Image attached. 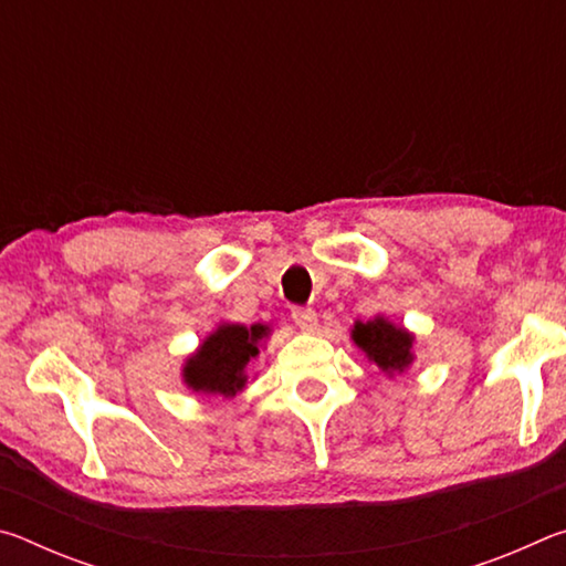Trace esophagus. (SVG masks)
Segmentation results:
<instances>
[{
    "label": "esophagus",
    "mask_w": 566,
    "mask_h": 566,
    "mask_svg": "<svg viewBox=\"0 0 566 566\" xmlns=\"http://www.w3.org/2000/svg\"><path fill=\"white\" fill-rule=\"evenodd\" d=\"M292 319H294L296 327H300L306 334L317 329V324H319L317 322V312H314V310H294L292 312Z\"/></svg>",
    "instance_id": "esophagus-1"
}]
</instances>
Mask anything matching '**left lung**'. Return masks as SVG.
<instances>
[{"instance_id":"1","label":"left lung","mask_w":566,"mask_h":566,"mask_svg":"<svg viewBox=\"0 0 566 566\" xmlns=\"http://www.w3.org/2000/svg\"><path fill=\"white\" fill-rule=\"evenodd\" d=\"M352 342L371 364H377L379 371L391 379L415 364L417 359V337L405 324L391 322L385 314H377L367 322L357 319L352 324Z\"/></svg>"}]
</instances>
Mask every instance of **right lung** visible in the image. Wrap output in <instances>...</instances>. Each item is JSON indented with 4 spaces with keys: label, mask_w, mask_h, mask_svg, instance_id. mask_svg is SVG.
I'll use <instances>...</instances> for the list:
<instances>
[{
    "label": "right lung",
    "mask_w": 566,
    "mask_h": 566,
    "mask_svg": "<svg viewBox=\"0 0 566 566\" xmlns=\"http://www.w3.org/2000/svg\"><path fill=\"white\" fill-rule=\"evenodd\" d=\"M266 324L219 322L181 364V381L195 395L234 399L249 385V361L270 339Z\"/></svg>",
    "instance_id": "add662e5"
}]
</instances>
